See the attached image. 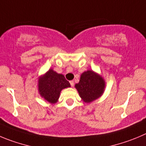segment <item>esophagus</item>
<instances>
[{"label": "esophagus", "mask_w": 146, "mask_h": 146, "mask_svg": "<svg viewBox=\"0 0 146 146\" xmlns=\"http://www.w3.org/2000/svg\"><path fill=\"white\" fill-rule=\"evenodd\" d=\"M70 86H74V81H70Z\"/></svg>", "instance_id": "obj_1"}]
</instances>
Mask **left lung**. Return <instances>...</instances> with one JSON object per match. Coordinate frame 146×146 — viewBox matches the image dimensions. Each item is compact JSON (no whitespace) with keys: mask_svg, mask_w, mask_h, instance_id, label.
<instances>
[{"mask_svg":"<svg viewBox=\"0 0 146 146\" xmlns=\"http://www.w3.org/2000/svg\"><path fill=\"white\" fill-rule=\"evenodd\" d=\"M106 82L101 75L88 70L81 75L79 82L75 85L80 97L85 103H91L104 94Z\"/></svg>","mask_w":146,"mask_h":146,"instance_id":"1","label":"left lung"}]
</instances>
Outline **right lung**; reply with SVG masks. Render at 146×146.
I'll list each match as a JSON object with an SVG mask.
<instances>
[{
    "mask_svg": "<svg viewBox=\"0 0 146 146\" xmlns=\"http://www.w3.org/2000/svg\"><path fill=\"white\" fill-rule=\"evenodd\" d=\"M38 92L39 95L50 104L58 102L62 89L70 87V84L62 74L50 69L38 78Z\"/></svg>",
    "mask_w": 146,
    "mask_h": 146,
    "instance_id": "obj_1",
    "label": "right lung"
}]
</instances>
